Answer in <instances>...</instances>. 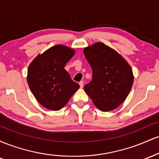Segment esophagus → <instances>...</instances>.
Returning <instances> with one entry per match:
<instances>
[{
	"label": "esophagus",
	"mask_w": 159,
	"mask_h": 159,
	"mask_svg": "<svg viewBox=\"0 0 159 159\" xmlns=\"http://www.w3.org/2000/svg\"><path fill=\"white\" fill-rule=\"evenodd\" d=\"M79 85H80V87H81V88H83V87H84V81H81L79 82Z\"/></svg>",
	"instance_id": "34e87169"
}]
</instances>
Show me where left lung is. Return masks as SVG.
Here are the masks:
<instances>
[{"instance_id":"1","label":"left lung","mask_w":159,"mask_h":159,"mask_svg":"<svg viewBox=\"0 0 159 159\" xmlns=\"http://www.w3.org/2000/svg\"><path fill=\"white\" fill-rule=\"evenodd\" d=\"M84 54L93 70V79L84 87L94 105L102 111L119 107L132 89L134 75L128 62L102 43L86 47Z\"/></svg>"}]
</instances>
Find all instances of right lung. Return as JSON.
<instances>
[{"instance_id":"1","label":"right lung","mask_w":159,"mask_h":159,"mask_svg":"<svg viewBox=\"0 0 159 159\" xmlns=\"http://www.w3.org/2000/svg\"><path fill=\"white\" fill-rule=\"evenodd\" d=\"M74 54V49L57 45L38 54L29 65V87L38 102L48 110H61L80 87L64 69Z\"/></svg>"}]
</instances>
